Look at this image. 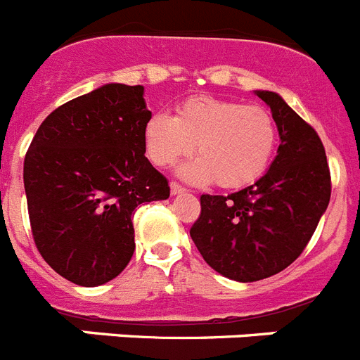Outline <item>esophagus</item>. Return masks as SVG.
Instances as JSON below:
<instances>
[{
    "mask_svg": "<svg viewBox=\"0 0 360 360\" xmlns=\"http://www.w3.org/2000/svg\"><path fill=\"white\" fill-rule=\"evenodd\" d=\"M182 193H187L186 187H182L176 182H171V195H182Z\"/></svg>",
    "mask_w": 360,
    "mask_h": 360,
    "instance_id": "1",
    "label": "esophagus"
}]
</instances>
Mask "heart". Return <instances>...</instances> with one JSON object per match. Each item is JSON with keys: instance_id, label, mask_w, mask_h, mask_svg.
<instances>
[{"instance_id": "obj_1", "label": "heart", "mask_w": 360, "mask_h": 360, "mask_svg": "<svg viewBox=\"0 0 360 360\" xmlns=\"http://www.w3.org/2000/svg\"><path fill=\"white\" fill-rule=\"evenodd\" d=\"M278 129L269 110L214 97H189L174 117L155 113L144 126L149 160L158 167L176 164L195 148L198 157L180 167L193 184L216 180L219 187L247 186L266 169Z\"/></svg>"}]
</instances>
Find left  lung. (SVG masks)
Listing matches in <instances>:
<instances>
[{
    "label": "left lung",
    "instance_id": "obj_1",
    "mask_svg": "<svg viewBox=\"0 0 360 360\" xmlns=\"http://www.w3.org/2000/svg\"><path fill=\"white\" fill-rule=\"evenodd\" d=\"M254 94L278 126V155L252 186L229 196L202 195L191 238L209 266L240 283L287 269L303 252L330 203L323 142L276 91Z\"/></svg>",
    "mask_w": 360,
    "mask_h": 360
}]
</instances>
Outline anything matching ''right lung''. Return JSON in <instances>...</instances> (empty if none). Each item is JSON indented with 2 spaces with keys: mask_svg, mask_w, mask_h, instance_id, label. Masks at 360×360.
<instances>
[{
  "mask_svg": "<svg viewBox=\"0 0 360 360\" xmlns=\"http://www.w3.org/2000/svg\"><path fill=\"white\" fill-rule=\"evenodd\" d=\"M151 117L144 86L108 82L53 110L25 157L23 182L37 250L57 274L98 287L135 250L133 212L169 198L144 157Z\"/></svg>",
  "mask_w": 360,
  "mask_h": 360,
  "instance_id": "obj_1",
  "label": "right lung"
}]
</instances>
